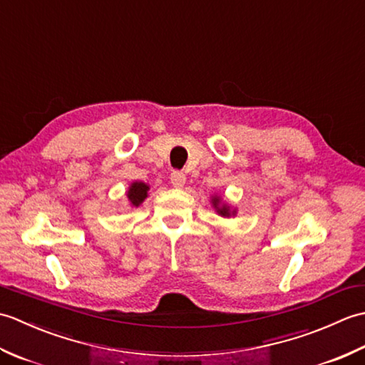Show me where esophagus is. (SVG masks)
Returning <instances> with one entry per match:
<instances>
[{
  "instance_id": "esophagus-1",
  "label": "esophagus",
  "mask_w": 365,
  "mask_h": 365,
  "mask_svg": "<svg viewBox=\"0 0 365 365\" xmlns=\"http://www.w3.org/2000/svg\"><path fill=\"white\" fill-rule=\"evenodd\" d=\"M170 183H173V187L175 188H183L185 183H187V177H185L182 170H174V173L170 174Z\"/></svg>"
}]
</instances>
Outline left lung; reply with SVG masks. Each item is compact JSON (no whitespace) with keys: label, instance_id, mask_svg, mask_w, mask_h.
<instances>
[{"label":"left lung","instance_id":"left-lung-1","mask_svg":"<svg viewBox=\"0 0 365 365\" xmlns=\"http://www.w3.org/2000/svg\"><path fill=\"white\" fill-rule=\"evenodd\" d=\"M212 207L215 208V212L218 213L222 218H230V216H237V208L232 207L230 204L224 202V199L220 195H213L210 197Z\"/></svg>","mask_w":365,"mask_h":365}]
</instances>
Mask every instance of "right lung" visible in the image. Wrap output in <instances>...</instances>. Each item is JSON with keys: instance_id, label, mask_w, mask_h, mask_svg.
Masks as SVG:
<instances>
[{"instance_id": "add662e5", "label": "right lung", "mask_w": 365, "mask_h": 365, "mask_svg": "<svg viewBox=\"0 0 365 365\" xmlns=\"http://www.w3.org/2000/svg\"><path fill=\"white\" fill-rule=\"evenodd\" d=\"M149 190H150V187L144 182H139V180L131 182L128 190H127L128 205L131 208L141 205L144 200L147 199V196H149Z\"/></svg>"}]
</instances>
